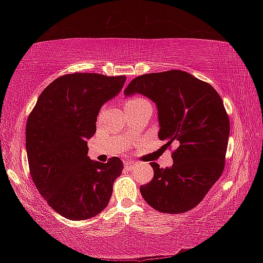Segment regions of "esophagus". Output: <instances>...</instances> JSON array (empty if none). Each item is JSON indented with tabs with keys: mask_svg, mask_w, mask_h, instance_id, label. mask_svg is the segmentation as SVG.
I'll use <instances>...</instances> for the list:
<instances>
[{
	"mask_svg": "<svg viewBox=\"0 0 263 263\" xmlns=\"http://www.w3.org/2000/svg\"><path fill=\"white\" fill-rule=\"evenodd\" d=\"M124 167H125L127 171H132V169L136 167V163L132 162V161H125V162H124Z\"/></svg>",
	"mask_w": 263,
	"mask_h": 263,
	"instance_id": "esophagus-1",
	"label": "esophagus"
}]
</instances>
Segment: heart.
Listing matches in <instances>:
<instances>
[{
	"label": "heart",
	"instance_id": "obj_1",
	"mask_svg": "<svg viewBox=\"0 0 263 263\" xmlns=\"http://www.w3.org/2000/svg\"><path fill=\"white\" fill-rule=\"evenodd\" d=\"M145 102H147V101L141 99V97H131V99H128L125 102V106L126 108H132V106H137L141 103H145Z\"/></svg>",
	"mask_w": 263,
	"mask_h": 263
}]
</instances>
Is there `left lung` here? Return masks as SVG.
I'll use <instances>...</instances> for the list:
<instances>
[{
    "label": "left lung",
    "mask_w": 263,
    "mask_h": 263,
    "mask_svg": "<svg viewBox=\"0 0 263 263\" xmlns=\"http://www.w3.org/2000/svg\"><path fill=\"white\" fill-rule=\"evenodd\" d=\"M125 95L147 96L158 106L159 139L174 144L173 166L152 162L154 176L140 186L154 210L183 213L202 202L225 167L230 121L221 97L210 84L183 70L140 75Z\"/></svg>",
    "instance_id": "obj_1"
}]
</instances>
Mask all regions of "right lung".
<instances>
[{
    "instance_id": "add662e5",
    "label": "right lung",
    "mask_w": 263,
    "mask_h": 263,
    "mask_svg": "<svg viewBox=\"0 0 263 263\" xmlns=\"http://www.w3.org/2000/svg\"><path fill=\"white\" fill-rule=\"evenodd\" d=\"M125 75L73 73L55 79L39 95L25 128L30 175L53 210L70 220L95 217L108 205L122 160L88 157L99 111L122 90Z\"/></svg>"
}]
</instances>
